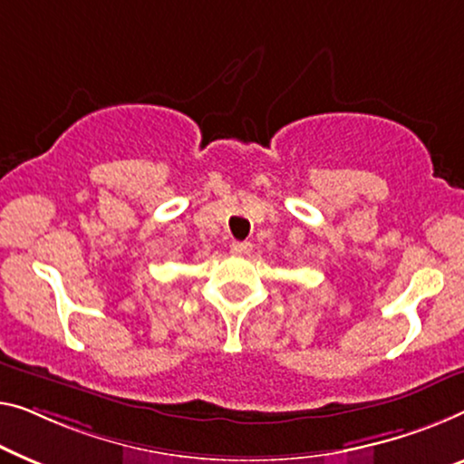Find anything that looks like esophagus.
<instances>
[{
	"mask_svg": "<svg viewBox=\"0 0 464 464\" xmlns=\"http://www.w3.org/2000/svg\"><path fill=\"white\" fill-rule=\"evenodd\" d=\"M252 252L250 241H233L231 244V254L235 256H247Z\"/></svg>",
	"mask_w": 464,
	"mask_h": 464,
	"instance_id": "esophagus-1",
	"label": "esophagus"
}]
</instances>
